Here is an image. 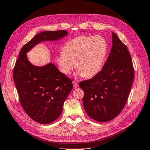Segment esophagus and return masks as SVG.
Segmentation results:
<instances>
[{
	"mask_svg": "<svg viewBox=\"0 0 150 150\" xmlns=\"http://www.w3.org/2000/svg\"><path fill=\"white\" fill-rule=\"evenodd\" d=\"M73 86H74V87L75 88H78V86H79L78 83L76 82V81H73Z\"/></svg>",
	"mask_w": 150,
	"mask_h": 150,
	"instance_id": "obj_1",
	"label": "esophagus"
}]
</instances>
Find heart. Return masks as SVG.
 Returning a JSON list of instances; mask_svg holds the SVG:
<instances>
[{
    "label": "heart",
    "instance_id": "obj_1",
    "mask_svg": "<svg viewBox=\"0 0 150 150\" xmlns=\"http://www.w3.org/2000/svg\"><path fill=\"white\" fill-rule=\"evenodd\" d=\"M107 52L108 44L102 36H79L64 44L57 62L65 74H69L76 67L80 76L90 78L101 70Z\"/></svg>",
    "mask_w": 150,
    "mask_h": 150
}]
</instances>
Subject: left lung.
<instances>
[{
  "mask_svg": "<svg viewBox=\"0 0 150 150\" xmlns=\"http://www.w3.org/2000/svg\"><path fill=\"white\" fill-rule=\"evenodd\" d=\"M112 35V46L102 70L79 84L84 91L86 113L99 122L111 121L121 112L134 78L132 59L127 47L114 33Z\"/></svg>",
  "mask_w": 150,
  "mask_h": 150,
  "instance_id": "left-lung-1",
  "label": "left lung"
}]
</instances>
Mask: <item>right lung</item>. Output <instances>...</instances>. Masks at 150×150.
<instances>
[{"label": "right lung", "instance_id": "add662e5", "mask_svg": "<svg viewBox=\"0 0 150 150\" xmlns=\"http://www.w3.org/2000/svg\"><path fill=\"white\" fill-rule=\"evenodd\" d=\"M66 30L44 31L35 35L21 49L13 68V78L22 107L40 124H49L62 112L63 104L73 87L72 81L52 63L35 66L26 53L42 41H54L67 35Z\"/></svg>", "mask_w": 150, "mask_h": 150}]
</instances>
